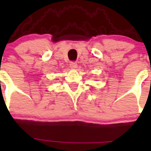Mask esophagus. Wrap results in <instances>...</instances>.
Here are the masks:
<instances>
[{
    "label": "esophagus",
    "instance_id": "34e87169",
    "mask_svg": "<svg viewBox=\"0 0 151 151\" xmlns=\"http://www.w3.org/2000/svg\"><path fill=\"white\" fill-rule=\"evenodd\" d=\"M69 66H70V67L72 69H76V68H77V63L75 62V61H73V62L70 63Z\"/></svg>",
    "mask_w": 151,
    "mask_h": 151
}]
</instances>
